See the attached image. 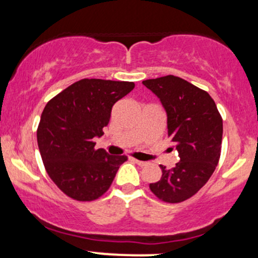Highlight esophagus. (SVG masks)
I'll use <instances>...</instances> for the list:
<instances>
[{
  "label": "esophagus",
  "mask_w": 258,
  "mask_h": 258,
  "mask_svg": "<svg viewBox=\"0 0 258 258\" xmlns=\"http://www.w3.org/2000/svg\"><path fill=\"white\" fill-rule=\"evenodd\" d=\"M133 161H135L137 165H139V166H147L148 165L147 161H141V160H137V159H133Z\"/></svg>",
  "instance_id": "34e87169"
}]
</instances>
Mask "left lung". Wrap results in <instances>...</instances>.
Wrapping results in <instances>:
<instances>
[{"mask_svg": "<svg viewBox=\"0 0 258 258\" xmlns=\"http://www.w3.org/2000/svg\"><path fill=\"white\" fill-rule=\"evenodd\" d=\"M160 98L167 114L168 137L179 155L176 166H160V180L149 188L164 203L191 198L215 172L221 156L223 122L206 91L173 75L143 81Z\"/></svg>", "mask_w": 258, "mask_h": 258, "instance_id": "1", "label": "left lung"}]
</instances>
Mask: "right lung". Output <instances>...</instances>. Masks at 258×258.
I'll return each instance as SVG.
<instances>
[{"label":"right lung","mask_w":258,"mask_h":258,"mask_svg":"<svg viewBox=\"0 0 258 258\" xmlns=\"http://www.w3.org/2000/svg\"><path fill=\"white\" fill-rule=\"evenodd\" d=\"M135 84L82 79L47 103L37 127V144L47 173L65 195L93 201L110 188L125 155L96 149L111 108Z\"/></svg>","instance_id":"obj_1"}]
</instances>
